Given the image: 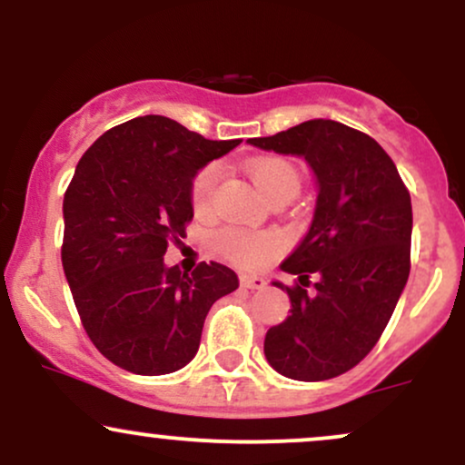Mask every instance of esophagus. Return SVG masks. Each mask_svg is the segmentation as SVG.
I'll use <instances>...</instances> for the list:
<instances>
[{
    "label": "esophagus",
    "instance_id": "34e87169",
    "mask_svg": "<svg viewBox=\"0 0 465 465\" xmlns=\"http://www.w3.org/2000/svg\"><path fill=\"white\" fill-rule=\"evenodd\" d=\"M240 284H242L244 288H251V291H262V288L266 286V280L258 275H240Z\"/></svg>",
    "mask_w": 465,
    "mask_h": 465
}]
</instances>
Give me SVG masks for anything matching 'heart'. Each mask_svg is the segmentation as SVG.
Returning a JSON list of instances; mask_svg holds the SVG:
<instances>
[{"label": "heart", "instance_id": "obj_1", "mask_svg": "<svg viewBox=\"0 0 465 465\" xmlns=\"http://www.w3.org/2000/svg\"><path fill=\"white\" fill-rule=\"evenodd\" d=\"M247 173L253 185L266 199H275L282 194H297L300 192V173L295 165L280 157H260L247 165ZM221 168L205 165L192 183V207L199 214L210 210L214 199ZM284 242L277 233H253L244 229H223L216 236L218 253L225 255L229 262L244 266V269H258L280 253Z\"/></svg>", "mask_w": 465, "mask_h": 465}]
</instances>
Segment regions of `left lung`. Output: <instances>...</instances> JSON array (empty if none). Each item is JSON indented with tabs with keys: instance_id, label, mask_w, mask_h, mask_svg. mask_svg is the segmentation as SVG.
Instances as JSON below:
<instances>
[{
	"instance_id": "1",
	"label": "left lung",
	"mask_w": 465,
	"mask_h": 465,
	"mask_svg": "<svg viewBox=\"0 0 465 465\" xmlns=\"http://www.w3.org/2000/svg\"><path fill=\"white\" fill-rule=\"evenodd\" d=\"M247 142L306 159L317 179L311 227L282 262L295 286L273 282L291 297V314L266 332L264 356L292 381L341 376L378 343L407 286L409 190L381 143L341 122L319 117Z\"/></svg>"
}]
</instances>
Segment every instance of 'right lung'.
Masks as SVG:
<instances>
[{"label": "right lung", "instance_id": "1", "mask_svg": "<svg viewBox=\"0 0 465 465\" xmlns=\"http://www.w3.org/2000/svg\"><path fill=\"white\" fill-rule=\"evenodd\" d=\"M240 140H205L163 115L114 126L80 157L63 199V271L92 343L140 376L185 367L212 303L238 288L225 264L165 266L194 216L196 173Z\"/></svg>", "mask_w": 465, "mask_h": 465}]
</instances>
